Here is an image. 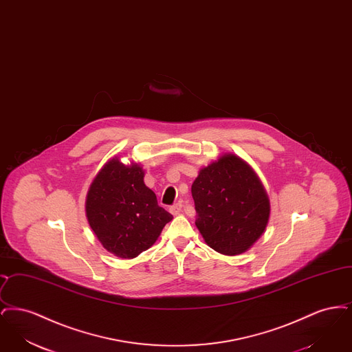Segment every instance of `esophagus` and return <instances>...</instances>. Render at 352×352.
I'll return each instance as SVG.
<instances>
[{
	"instance_id": "esophagus-1",
	"label": "esophagus",
	"mask_w": 352,
	"mask_h": 352,
	"mask_svg": "<svg viewBox=\"0 0 352 352\" xmlns=\"http://www.w3.org/2000/svg\"><path fill=\"white\" fill-rule=\"evenodd\" d=\"M182 208H184V204H182V203H177V204H174V206L170 207V212H171L173 215H179V214L182 212Z\"/></svg>"
}]
</instances>
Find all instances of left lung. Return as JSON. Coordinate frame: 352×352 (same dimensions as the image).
<instances>
[{"instance_id":"8db88e82","label":"left lung","mask_w":352,"mask_h":352,"mask_svg":"<svg viewBox=\"0 0 352 352\" xmlns=\"http://www.w3.org/2000/svg\"><path fill=\"white\" fill-rule=\"evenodd\" d=\"M195 226L206 244L226 256L251 250L265 232L270 201L254 170L232 153L199 170L191 186Z\"/></svg>"}]
</instances>
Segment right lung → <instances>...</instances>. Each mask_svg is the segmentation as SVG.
Masks as SVG:
<instances>
[{
    "label": "right lung",
    "instance_id": "1",
    "mask_svg": "<svg viewBox=\"0 0 352 352\" xmlns=\"http://www.w3.org/2000/svg\"><path fill=\"white\" fill-rule=\"evenodd\" d=\"M138 164L108 160L94 178L85 198V217L101 245L120 258H134L157 241L173 215L158 206L144 184Z\"/></svg>",
    "mask_w": 352,
    "mask_h": 352
}]
</instances>
